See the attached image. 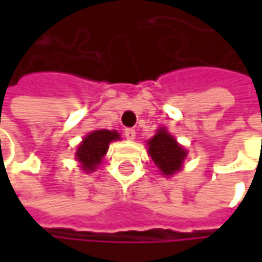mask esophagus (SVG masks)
<instances>
[{
  "mask_svg": "<svg viewBox=\"0 0 262 262\" xmlns=\"http://www.w3.org/2000/svg\"><path fill=\"white\" fill-rule=\"evenodd\" d=\"M124 136H125L126 140H134L136 138V129L134 128H125Z\"/></svg>",
  "mask_w": 262,
  "mask_h": 262,
  "instance_id": "34e87169",
  "label": "esophagus"
}]
</instances>
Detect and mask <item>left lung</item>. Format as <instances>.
Wrapping results in <instances>:
<instances>
[{"label":"left lung","instance_id":"1","mask_svg":"<svg viewBox=\"0 0 262 262\" xmlns=\"http://www.w3.org/2000/svg\"><path fill=\"white\" fill-rule=\"evenodd\" d=\"M148 155L165 175H172L181 169L186 151L166 129L162 128L148 141Z\"/></svg>","mask_w":262,"mask_h":262}]
</instances>
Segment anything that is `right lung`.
<instances>
[{
    "label": "right lung",
    "mask_w": 262,
    "mask_h": 262,
    "mask_svg": "<svg viewBox=\"0 0 262 262\" xmlns=\"http://www.w3.org/2000/svg\"><path fill=\"white\" fill-rule=\"evenodd\" d=\"M119 134L116 131H107V129H97L90 133L89 136L83 140L77 150V160L81 163V167L90 172L95 170V167L102 162V157L105 156L109 143L118 140Z\"/></svg>",
    "instance_id": "add662e5"
}]
</instances>
